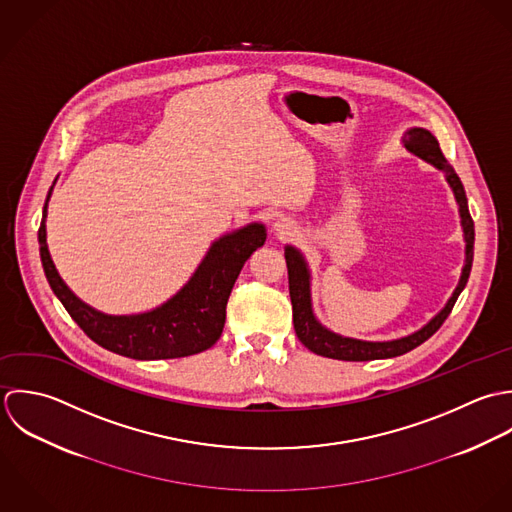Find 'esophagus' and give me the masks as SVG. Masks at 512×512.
Returning a JSON list of instances; mask_svg holds the SVG:
<instances>
[{"mask_svg": "<svg viewBox=\"0 0 512 512\" xmlns=\"http://www.w3.org/2000/svg\"><path fill=\"white\" fill-rule=\"evenodd\" d=\"M291 225L289 223H285V221H279V223H275V231L281 235V237H285V235H289L291 233Z\"/></svg>", "mask_w": 512, "mask_h": 512, "instance_id": "1", "label": "esophagus"}]
</instances>
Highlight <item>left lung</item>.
<instances>
[{
	"label": "left lung",
	"mask_w": 512,
	"mask_h": 512,
	"mask_svg": "<svg viewBox=\"0 0 512 512\" xmlns=\"http://www.w3.org/2000/svg\"><path fill=\"white\" fill-rule=\"evenodd\" d=\"M406 148L413 152L415 156L423 158L425 162L433 164L435 168L443 170L447 174V182L453 188V194L459 204V213H461V225L465 231V241H467V259L463 267L461 281L449 299L445 308L431 320L427 322L421 330L409 334L406 338L392 340V342H364V340H354V338H344L338 336L324 326H320L312 314L310 308V283H308L307 263L303 255L295 247L285 249V259H287V271H289V293H291V303H293V322H295V332L299 340L307 346L310 352L324 356V358H334V360H346V362H368V360H382V358H394L402 356L409 350L417 348L423 344L427 338H431L439 326L445 322L449 312L455 307L457 297L467 285L471 265H473V245H475V223L469 213L467 205V196L463 190V184L447 158L443 156L437 138L425 130V128H409L406 132Z\"/></svg>",
	"instance_id": "8db88e82"
}]
</instances>
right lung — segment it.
<instances>
[{"instance_id": "obj_1", "label": "right lung", "mask_w": 512, "mask_h": 512, "mask_svg": "<svg viewBox=\"0 0 512 512\" xmlns=\"http://www.w3.org/2000/svg\"><path fill=\"white\" fill-rule=\"evenodd\" d=\"M45 215L47 204L39 225V253L53 293L93 342L134 360L184 358L211 348L223 332L225 307L241 267L267 239L261 223L225 235L211 245L196 275L166 305L134 316H108L81 303L59 277L47 251Z\"/></svg>"}]
</instances>
